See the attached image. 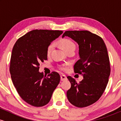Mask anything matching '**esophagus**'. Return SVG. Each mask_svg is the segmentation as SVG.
<instances>
[{
  "mask_svg": "<svg viewBox=\"0 0 121 121\" xmlns=\"http://www.w3.org/2000/svg\"><path fill=\"white\" fill-rule=\"evenodd\" d=\"M60 77H61V81H65V80H66V77L64 74L61 75Z\"/></svg>",
  "mask_w": 121,
  "mask_h": 121,
  "instance_id": "esophagus-1",
  "label": "esophagus"
}]
</instances>
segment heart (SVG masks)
<instances>
[{
    "instance_id": "heart-1",
    "label": "heart",
    "mask_w": 121,
    "mask_h": 121,
    "mask_svg": "<svg viewBox=\"0 0 121 121\" xmlns=\"http://www.w3.org/2000/svg\"><path fill=\"white\" fill-rule=\"evenodd\" d=\"M59 44L60 45V47L62 48V49L66 53L69 51L75 50V49H76V44H74V43L72 40L69 39H62L59 41ZM53 47L54 45L53 44H51L48 46V48H47V55H49L51 53L52 49H53ZM60 69L62 70H65L66 69V68L65 66H62L60 67Z\"/></svg>"
}]
</instances>
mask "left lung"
<instances>
[{
	"instance_id": "8db88e82",
	"label": "left lung",
	"mask_w": 121,
	"mask_h": 121,
	"mask_svg": "<svg viewBox=\"0 0 121 121\" xmlns=\"http://www.w3.org/2000/svg\"><path fill=\"white\" fill-rule=\"evenodd\" d=\"M65 36L78 44L80 59L75 63L74 71L84 77L78 83L68 76L71 87L67 98L75 106H88L99 99L109 81L110 66L106 45L101 37L88 30H68L62 35Z\"/></svg>"
}]
</instances>
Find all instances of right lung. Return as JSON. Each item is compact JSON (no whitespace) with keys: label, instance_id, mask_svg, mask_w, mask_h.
Instances as JSON below:
<instances>
[{"label":"right lung","instance_id":"right-lung-1","mask_svg":"<svg viewBox=\"0 0 121 121\" xmlns=\"http://www.w3.org/2000/svg\"><path fill=\"white\" fill-rule=\"evenodd\" d=\"M62 30H35L20 37L13 47L10 61L11 77L18 94L33 106L47 105L59 85L60 76L52 72L40 73V63L47 60V48Z\"/></svg>","mask_w":121,"mask_h":121}]
</instances>
